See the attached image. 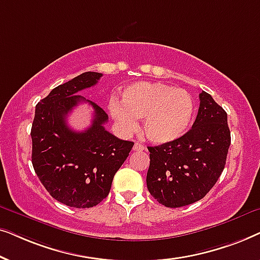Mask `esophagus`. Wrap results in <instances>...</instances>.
<instances>
[{
	"label": "esophagus",
	"instance_id": "1",
	"mask_svg": "<svg viewBox=\"0 0 260 260\" xmlns=\"http://www.w3.org/2000/svg\"><path fill=\"white\" fill-rule=\"evenodd\" d=\"M145 148L143 144H141V143H135V145H134V151H142V150H145Z\"/></svg>",
	"mask_w": 260,
	"mask_h": 260
}]
</instances>
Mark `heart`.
Here are the masks:
<instances>
[{"label": "heart", "mask_w": 260, "mask_h": 260, "mask_svg": "<svg viewBox=\"0 0 260 260\" xmlns=\"http://www.w3.org/2000/svg\"><path fill=\"white\" fill-rule=\"evenodd\" d=\"M109 111L124 133L143 119V133L155 143H168L186 133L194 113L191 95L183 88L163 83L137 81L124 88L122 105L112 99Z\"/></svg>", "instance_id": "obj_1"}]
</instances>
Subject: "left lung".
Returning a JSON list of instances; mask_svg holds the SVG:
<instances>
[{
    "instance_id": "1",
    "label": "left lung",
    "mask_w": 260,
    "mask_h": 260,
    "mask_svg": "<svg viewBox=\"0 0 260 260\" xmlns=\"http://www.w3.org/2000/svg\"><path fill=\"white\" fill-rule=\"evenodd\" d=\"M191 129L175 141L148 147V190L159 204L176 208L201 200L221 175L231 145L227 113L207 92Z\"/></svg>"
}]
</instances>
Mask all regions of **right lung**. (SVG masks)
<instances>
[{
	"instance_id": "add662e5",
	"label": "right lung",
	"mask_w": 260,
	"mask_h": 260,
	"mask_svg": "<svg viewBox=\"0 0 260 260\" xmlns=\"http://www.w3.org/2000/svg\"><path fill=\"white\" fill-rule=\"evenodd\" d=\"M103 76L85 72L53 88L35 108L31 124V163L49 194L74 208H90L108 197L112 180L134 147L105 130L109 117L101 106L78 94ZM80 102L95 110L91 126L78 133L67 125V115Z\"/></svg>"
}]
</instances>
